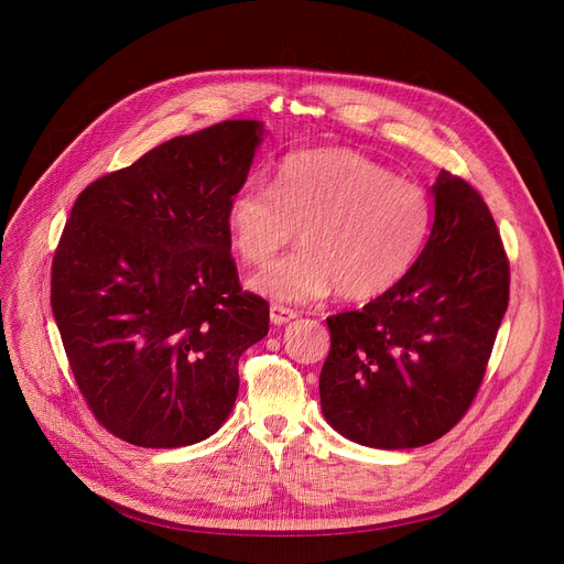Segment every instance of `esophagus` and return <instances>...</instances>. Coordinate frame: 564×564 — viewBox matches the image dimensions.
<instances>
[{
    "mask_svg": "<svg viewBox=\"0 0 564 564\" xmlns=\"http://www.w3.org/2000/svg\"><path fill=\"white\" fill-rule=\"evenodd\" d=\"M297 315H300L297 311L288 308V306H283V304H272V308H270L272 324H276V327H281V324H288L290 319H294Z\"/></svg>",
    "mask_w": 564,
    "mask_h": 564,
    "instance_id": "34e87169",
    "label": "esophagus"
}]
</instances>
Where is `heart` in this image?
Instances as JSON below:
<instances>
[{"label": "heart", "mask_w": 564, "mask_h": 564, "mask_svg": "<svg viewBox=\"0 0 564 564\" xmlns=\"http://www.w3.org/2000/svg\"><path fill=\"white\" fill-rule=\"evenodd\" d=\"M432 226L425 189L347 148H311L283 158L274 185L247 177L228 200L232 253L267 264L300 230L302 249L251 279L279 302H347L393 290L419 260Z\"/></svg>", "instance_id": "heart-1"}]
</instances>
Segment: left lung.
Returning <instances> with one entry per match:
<instances>
[{
	"instance_id": "8db88e82",
	"label": "left lung",
	"mask_w": 564,
	"mask_h": 564,
	"mask_svg": "<svg viewBox=\"0 0 564 564\" xmlns=\"http://www.w3.org/2000/svg\"><path fill=\"white\" fill-rule=\"evenodd\" d=\"M434 224L411 272L361 311L327 317V423L368 448H419L476 398L510 302V262L482 196L441 171Z\"/></svg>"
}]
</instances>
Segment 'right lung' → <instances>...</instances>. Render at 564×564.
I'll return each mask as SVG.
<instances>
[{"label": "right lung", "mask_w": 564, "mask_h": 564, "mask_svg": "<svg viewBox=\"0 0 564 564\" xmlns=\"http://www.w3.org/2000/svg\"><path fill=\"white\" fill-rule=\"evenodd\" d=\"M262 134L258 121H224L175 137L73 205L52 260V313L88 409L134 446L215 434L242 351L270 332V306L242 290L226 232Z\"/></svg>", "instance_id": "right-lung-1"}]
</instances>
